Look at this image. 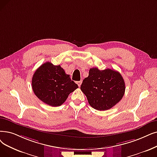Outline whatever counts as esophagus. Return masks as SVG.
<instances>
[{
	"instance_id": "obj_1",
	"label": "esophagus",
	"mask_w": 157,
	"mask_h": 157,
	"mask_svg": "<svg viewBox=\"0 0 157 157\" xmlns=\"http://www.w3.org/2000/svg\"><path fill=\"white\" fill-rule=\"evenodd\" d=\"M81 83H82V81H77V84L78 85V86H80Z\"/></svg>"
}]
</instances>
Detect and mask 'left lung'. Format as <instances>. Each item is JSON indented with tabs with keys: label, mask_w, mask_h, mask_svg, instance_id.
I'll return each mask as SVG.
<instances>
[{
	"label": "left lung",
	"mask_w": 157,
	"mask_h": 157,
	"mask_svg": "<svg viewBox=\"0 0 157 157\" xmlns=\"http://www.w3.org/2000/svg\"><path fill=\"white\" fill-rule=\"evenodd\" d=\"M88 103L95 110H107L121 100L125 92V83L121 74L115 70L103 71L92 68L81 85Z\"/></svg>",
	"instance_id": "8db88e82"
}]
</instances>
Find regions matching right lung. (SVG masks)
Instances as JSON below:
<instances>
[{
  "instance_id": "obj_1",
  "label": "right lung",
  "mask_w": 157,
  "mask_h": 157,
  "mask_svg": "<svg viewBox=\"0 0 157 157\" xmlns=\"http://www.w3.org/2000/svg\"><path fill=\"white\" fill-rule=\"evenodd\" d=\"M32 88L37 98L44 103L59 106L78 86L59 65H54L48 62L42 64L34 73Z\"/></svg>"
}]
</instances>
